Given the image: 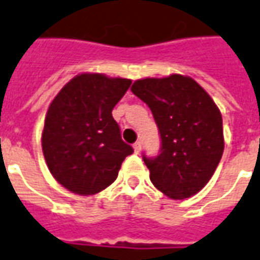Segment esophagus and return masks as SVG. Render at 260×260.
<instances>
[{
  "label": "esophagus",
  "instance_id": "1",
  "mask_svg": "<svg viewBox=\"0 0 260 260\" xmlns=\"http://www.w3.org/2000/svg\"><path fill=\"white\" fill-rule=\"evenodd\" d=\"M134 150H135L136 154H139V153H141V150H142V143H141V142H136L135 145H134Z\"/></svg>",
  "mask_w": 260,
  "mask_h": 260
}]
</instances>
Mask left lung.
Instances as JSON below:
<instances>
[{"instance_id": "left-lung-1", "label": "left lung", "mask_w": 260, "mask_h": 260, "mask_svg": "<svg viewBox=\"0 0 260 260\" xmlns=\"http://www.w3.org/2000/svg\"><path fill=\"white\" fill-rule=\"evenodd\" d=\"M131 90L152 110L160 134L157 156L143 154L153 185L171 199L198 193L224 150L223 119L212 97L182 75L136 80Z\"/></svg>"}]
</instances>
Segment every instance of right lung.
<instances>
[{"mask_svg":"<svg viewBox=\"0 0 260 260\" xmlns=\"http://www.w3.org/2000/svg\"><path fill=\"white\" fill-rule=\"evenodd\" d=\"M131 80L102 74L75 76L48 107L42 136L50 173L68 191L94 195L111 185L134 149L121 139L113 108Z\"/></svg>","mask_w":260,"mask_h":260,"instance_id":"obj_1","label":"right lung"}]
</instances>
